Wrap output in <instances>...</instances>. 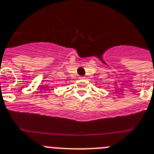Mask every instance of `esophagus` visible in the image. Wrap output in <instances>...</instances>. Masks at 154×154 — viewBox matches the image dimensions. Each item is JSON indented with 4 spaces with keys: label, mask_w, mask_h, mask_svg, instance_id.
I'll list each match as a JSON object with an SVG mask.
<instances>
[{
    "label": "esophagus",
    "mask_w": 154,
    "mask_h": 154,
    "mask_svg": "<svg viewBox=\"0 0 154 154\" xmlns=\"http://www.w3.org/2000/svg\"><path fill=\"white\" fill-rule=\"evenodd\" d=\"M79 78H80V79H85L86 77H80Z\"/></svg>",
    "instance_id": "esophagus-1"
}]
</instances>
